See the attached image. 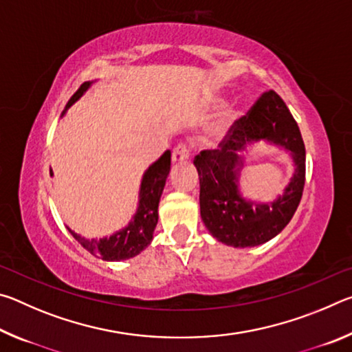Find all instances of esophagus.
Wrapping results in <instances>:
<instances>
[{"mask_svg": "<svg viewBox=\"0 0 352 352\" xmlns=\"http://www.w3.org/2000/svg\"><path fill=\"white\" fill-rule=\"evenodd\" d=\"M189 158V147L186 144H178L174 152H172V162L174 163H183Z\"/></svg>", "mask_w": 352, "mask_h": 352, "instance_id": "obj_1", "label": "esophagus"}]
</instances>
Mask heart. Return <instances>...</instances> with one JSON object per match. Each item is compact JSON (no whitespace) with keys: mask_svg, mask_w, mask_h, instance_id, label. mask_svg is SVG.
<instances>
[{"mask_svg":"<svg viewBox=\"0 0 352 352\" xmlns=\"http://www.w3.org/2000/svg\"><path fill=\"white\" fill-rule=\"evenodd\" d=\"M236 119H237V115H230L228 118H226L225 121H223L222 124H220V126H219L216 130H214V140H216V141L223 140L225 136L228 135L231 127L234 126Z\"/></svg>","mask_w":352,"mask_h":352,"instance_id":"heart-1","label":"heart"}]
</instances>
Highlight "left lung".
Instances as JSON below:
<instances>
[{"label":"left lung","instance_id":"8db88e82","mask_svg":"<svg viewBox=\"0 0 352 352\" xmlns=\"http://www.w3.org/2000/svg\"><path fill=\"white\" fill-rule=\"evenodd\" d=\"M259 140L284 148L296 166L283 195L267 204L242 198L239 189L243 152ZM194 166L200 178V216L208 231L225 245L256 247L278 236L294 217L305 189L306 148L287 105L270 90L236 121L220 148L200 152Z\"/></svg>","mask_w":352,"mask_h":352}]
</instances>
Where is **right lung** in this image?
Masks as SVG:
<instances>
[{
    "label": "right lung",
    "instance_id": "add662e5",
    "mask_svg": "<svg viewBox=\"0 0 352 352\" xmlns=\"http://www.w3.org/2000/svg\"><path fill=\"white\" fill-rule=\"evenodd\" d=\"M93 83L94 80L82 83L79 90L68 100L62 116L67 113L71 105L77 102L88 91V88ZM169 170L170 151H166L157 162L148 166V169L142 175L138 208H136L135 216L130 220L129 225L124 226L122 230L116 231L111 236L99 237V239H87V237H82L80 234L74 233L71 228H68V231L83 248L88 250L91 254L98 256V258H102L105 261H126L135 258L153 239L155 226L158 223V204L160 199H162Z\"/></svg>",
    "mask_w": 352,
    "mask_h": 352
}]
</instances>
